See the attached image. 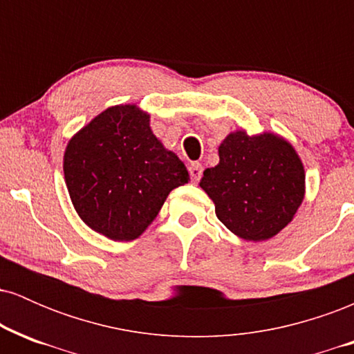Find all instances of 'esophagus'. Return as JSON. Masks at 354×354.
Returning a JSON list of instances; mask_svg holds the SVG:
<instances>
[{
    "label": "esophagus",
    "instance_id": "34e87169",
    "mask_svg": "<svg viewBox=\"0 0 354 354\" xmlns=\"http://www.w3.org/2000/svg\"><path fill=\"white\" fill-rule=\"evenodd\" d=\"M188 169H189L191 180H193V181H200V178H201V174H203V166L200 163H191L188 166Z\"/></svg>",
    "mask_w": 354,
    "mask_h": 354
}]
</instances>
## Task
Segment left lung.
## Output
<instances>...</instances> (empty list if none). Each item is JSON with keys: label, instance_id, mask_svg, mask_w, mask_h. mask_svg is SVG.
<instances>
[{"label": "left lung", "instance_id": "left-lung-1", "mask_svg": "<svg viewBox=\"0 0 354 354\" xmlns=\"http://www.w3.org/2000/svg\"><path fill=\"white\" fill-rule=\"evenodd\" d=\"M219 163L205 169L200 186L216 216L248 241H265L295 216L304 196V169L288 141L263 133H231L219 146Z\"/></svg>", "mask_w": 354, "mask_h": 354}]
</instances>
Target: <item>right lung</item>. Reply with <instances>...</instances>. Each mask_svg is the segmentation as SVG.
Returning <instances> with one entry per match:
<instances>
[{
    "instance_id": "add662e5",
    "label": "right lung",
    "mask_w": 354,
    "mask_h": 354,
    "mask_svg": "<svg viewBox=\"0 0 354 354\" xmlns=\"http://www.w3.org/2000/svg\"><path fill=\"white\" fill-rule=\"evenodd\" d=\"M64 180L84 223L115 241L140 236L169 191L189 181L186 166L133 104L103 111L68 143Z\"/></svg>"
}]
</instances>
